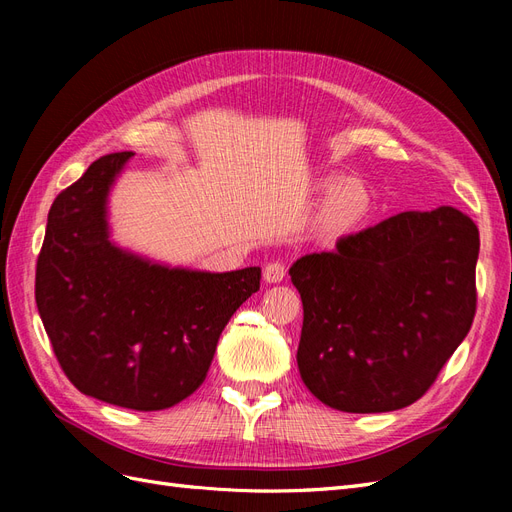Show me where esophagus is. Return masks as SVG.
Returning <instances> with one entry per match:
<instances>
[{
    "label": "esophagus",
    "instance_id": "34e87169",
    "mask_svg": "<svg viewBox=\"0 0 512 512\" xmlns=\"http://www.w3.org/2000/svg\"><path fill=\"white\" fill-rule=\"evenodd\" d=\"M284 277H286V265H284V262L273 260V262H269V265L265 267V282L277 284V282H282Z\"/></svg>",
    "mask_w": 512,
    "mask_h": 512
}]
</instances>
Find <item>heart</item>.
<instances>
[{"instance_id":"heart-1","label":"heart","mask_w":512,"mask_h":512,"mask_svg":"<svg viewBox=\"0 0 512 512\" xmlns=\"http://www.w3.org/2000/svg\"><path fill=\"white\" fill-rule=\"evenodd\" d=\"M333 183V179H322L320 190H330ZM371 205H374V198H371V192L363 181L344 179L327 196L322 222L333 232H348L365 222V218L371 213Z\"/></svg>"}]
</instances>
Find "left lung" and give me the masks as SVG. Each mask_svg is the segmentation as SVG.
Segmentation results:
<instances>
[{"label": "left lung", "mask_w": 512, "mask_h": 512, "mask_svg": "<svg viewBox=\"0 0 512 512\" xmlns=\"http://www.w3.org/2000/svg\"><path fill=\"white\" fill-rule=\"evenodd\" d=\"M478 228L455 207L404 211L290 267L305 386L342 412L421 399L476 314Z\"/></svg>", "instance_id": "obj_1"}]
</instances>
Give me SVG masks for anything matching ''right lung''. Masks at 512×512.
Wrapping results in <instances>:
<instances>
[{
	"instance_id": "1",
	"label": "right lung",
	"mask_w": 512,
	"mask_h": 512,
	"mask_svg": "<svg viewBox=\"0 0 512 512\" xmlns=\"http://www.w3.org/2000/svg\"><path fill=\"white\" fill-rule=\"evenodd\" d=\"M132 151L96 160L49 211L36 305L53 352L81 393L153 412L205 382L215 346L260 288V267L170 269L108 239L106 198Z\"/></svg>"
}]
</instances>
